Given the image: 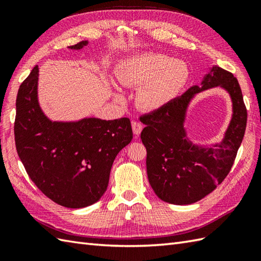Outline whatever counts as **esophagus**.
Instances as JSON below:
<instances>
[{
	"label": "esophagus",
	"mask_w": 261,
	"mask_h": 261,
	"mask_svg": "<svg viewBox=\"0 0 261 261\" xmlns=\"http://www.w3.org/2000/svg\"><path fill=\"white\" fill-rule=\"evenodd\" d=\"M142 123L141 122H139V121H134L132 122V130H134V134H135V136H139L140 134H141V131H142Z\"/></svg>",
	"instance_id": "esophagus-1"
}]
</instances>
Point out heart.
<instances>
[{
	"instance_id": "obj_1",
	"label": "heart",
	"mask_w": 261,
	"mask_h": 261,
	"mask_svg": "<svg viewBox=\"0 0 261 261\" xmlns=\"http://www.w3.org/2000/svg\"><path fill=\"white\" fill-rule=\"evenodd\" d=\"M115 74L123 86H141L138 95L140 107L154 110L163 107L185 86L190 69L181 60L147 53L122 62Z\"/></svg>"
}]
</instances>
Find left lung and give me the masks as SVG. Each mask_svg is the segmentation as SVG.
<instances>
[{"instance_id":"8db88e82","label":"left lung","mask_w":261,"mask_h":261,"mask_svg":"<svg viewBox=\"0 0 261 261\" xmlns=\"http://www.w3.org/2000/svg\"><path fill=\"white\" fill-rule=\"evenodd\" d=\"M214 86H222L230 93L234 118L220 146L196 148L185 139V110L194 93ZM247 118L239 82L221 67H213L202 87L192 86L181 96L143 114L140 120L146 127L141 132V140L147 149L148 179L156 195L170 204L186 205L213 192L233 166L245 136Z\"/></svg>"}]
</instances>
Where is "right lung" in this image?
Segmentation results:
<instances>
[{
  "instance_id": "obj_1",
  "label": "right lung",
  "mask_w": 261,
  "mask_h": 261,
  "mask_svg": "<svg viewBox=\"0 0 261 261\" xmlns=\"http://www.w3.org/2000/svg\"><path fill=\"white\" fill-rule=\"evenodd\" d=\"M80 41L70 49H81ZM38 66L22 82L16 96L14 139L27 174L45 195L62 206L81 208L107 191L116 154L131 142L127 118L49 121L37 99Z\"/></svg>"
}]
</instances>
